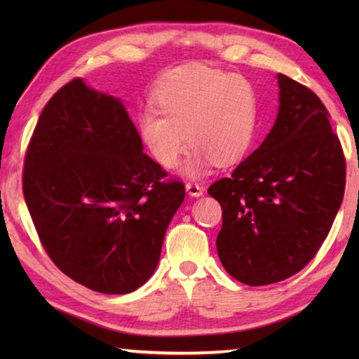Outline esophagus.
<instances>
[{"label":"esophagus","instance_id":"esophagus-1","mask_svg":"<svg viewBox=\"0 0 359 359\" xmlns=\"http://www.w3.org/2000/svg\"><path fill=\"white\" fill-rule=\"evenodd\" d=\"M185 190H187L188 194H190V196H194V198L203 196V193H204L203 187L198 185V184H187L185 185Z\"/></svg>","mask_w":359,"mask_h":359}]
</instances>
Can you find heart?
<instances>
[{"mask_svg":"<svg viewBox=\"0 0 359 359\" xmlns=\"http://www.w3.org/2000/svg\"><path fill=\"white\" fill-rule=\"evenodd\" d=\"M150 102L154 109L137 117L142 142L158 165L174 169L188 141L193 149L184 165L187 177H201L214 161L220 166L241 161L257 135V90L247 79L209 66L168 71Z\"/></svg>","mask_w":359,"mask_h":359,"instance_id":"b5f03b06","label":"heart"}]
</instances>
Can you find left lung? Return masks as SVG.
Returning <instances> with one entry per match:
<instances>
[{
  "label": "left lung",
  "instance_id": "obj_1",
  "mask_svg": "<svg viewBox=\"0 0 359 359\" xmlns=\"http://www.w3.org/2000/svg\"><path fill=\"white\" fill-rule=\"evenodd\" d=\"M263 144L209 187L223 209L217 252L236 280L261 287L299 272L323 244L345 190V158L330 112L283 74Z\"/></svg>",
  "mask_w": 359,
  "mask_h": 359
}]
</instances>
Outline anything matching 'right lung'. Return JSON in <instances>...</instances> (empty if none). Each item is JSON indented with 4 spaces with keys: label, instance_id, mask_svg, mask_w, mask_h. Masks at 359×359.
<instances>
[{
    "label": "right lung",
    "instance_id": "obj_1",
    "mask_svg": "<svg viewBox=\"0 0 359 359\" xmlns=\"http://www.w3.org/2000/svg\"><path fill=\"white\" fill-rule=\"evenodd\" d=\"M144 154L120 98L66 83L47 102L29 141L23 196L42 247L72 280L126 294L154 274L163 239L185 199Z\"/></svg>",
    "mask_w": 359,
    "mask_h": 359
}]
</instances>
